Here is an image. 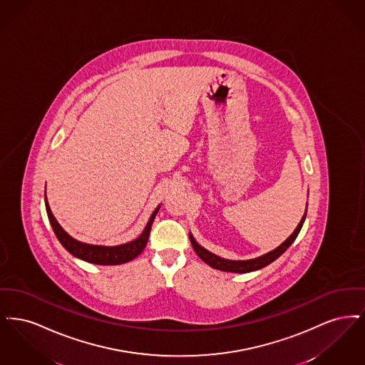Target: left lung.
Instances as JSON below:
<instances>
[{
  "label": "left lung",
  "instance_id": "8db88e82",
  "mask_svg": "<svg viewBox=\"0 0 365 365\" xmlns=\"http://www.w3.org/2000/svg\"><path fill=\"white\" fill-rule=\"evenodd\" d=\"M305 217H307V212H305V215L302 216L299 225L295 228L294 232H293L284 242L282 243L280 246H278L275 250H272V252H269V253H267V255H262V256L257 257V259H252V260L232 261L222 259V257H219V256L210 253L207 249L201 247L198 243L195 242V240L192 238L191 234L190 242L191 245H192L194 252L197 253V256H198L201 260L204 261V262H207L208 265H210L212 268H216V269H220V271H227V272L246 274V272L257 271V269H260L262 267H267V265L271 264L272 261L277 260L279 256H282V255L287 250V247H289L292 243L294 242L297 235H298L299 231H301V227H302L304 222H305Z\"/></svg>",
  "mask_w": 365,
  "mask_h": 365
}]
</instances>
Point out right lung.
Here are the masks:
<instances>
[{
	"instance_id": "1",
	"label": "right lung",
	"mask_w": 365,
	"mask_h": 365,
	"mask_svg": "<svg viewBox=\"0 0 365 365\" xmlns=\"http://www.w3.org/2000/svg\"><path fill=\"white\" fill-rule=\"evenodd\" d=\"M45 205H46V212H48V217L52 225L53 231L60 243L70 252L72 256H75L81 260L91 262V264H98V265H118V264L133 260L138 255H140L148 243L150 228H152L153 220L156 217L157 212L160 209V207H157L156 210L152 213L143 232L135 241L119 245V246H97V245H87V243L79 242V241L73 240L54 219L46 197H45Z\"/></svg>"
}]
</instances>
